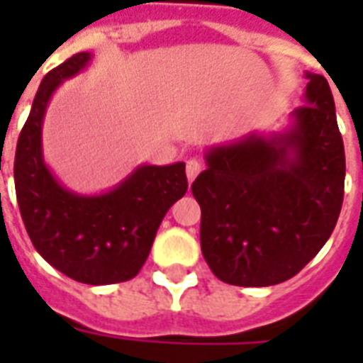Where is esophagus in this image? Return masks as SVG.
Listing matches in <instances>:
<instances>
[{
    "label": "esophagus",
    "instance_id": "esophagus-1",
    "mask_svg": "<svg viewBox=\"0 0 363 363\" xmlns=\"http://www.w3.org/2000/svg\"><path fill=\"white\" fill-rule=\"evenodd\" d=\"M199 171H201V162L196 158H190L186 162V177H188V181L192 182L196 177L199 175Z\"/></svg>",
    "mask_w": 363,
    "mask_h": 363
}]
</instances>
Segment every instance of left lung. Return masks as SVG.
<instances>
[{"instance_id":"left-lung-1","label":"left lung","mask_w":363,"mask_h":363,"mask_svg":"<svg viewBox=\"0 0 363 363\" xmlns=\"http://www.w3.org/2000/svg\"><path fill=\"white\" fill-rule=\"evenodd\" d=\"M284 133H250L205 154L192 184L201 252L220 281L271 286L298 275L330 239L345 194V147L322 75Z\"/></svg>"}]
</instances>
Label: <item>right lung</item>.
Segmentation results:
<instances>
[{
	"mask_svg": "<svg viewBox=\"0 0 363 363\" xmlns=\"http://www.w3.org/2000/svg\"><path fill=\"white\" fill-rule=\"evenodd\" d=\"M79 52L48 71L20 131L14 188L33 247L48 264L84 284L130 281L147 262L165 213L188 190L184 162L141 165L111 192L79 196L50 173L41 150L43 116L54 90L84 69Z\"/></svg>",
	"mask_w": 363,
	"mask_h": 363,
	"instance_id": "add662e5",
	"label": "right lung"
}]
</instances>
